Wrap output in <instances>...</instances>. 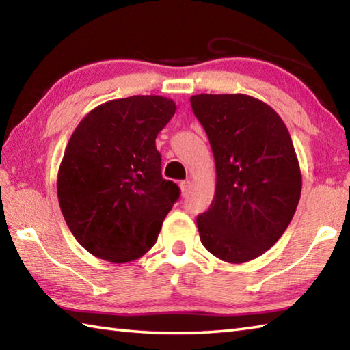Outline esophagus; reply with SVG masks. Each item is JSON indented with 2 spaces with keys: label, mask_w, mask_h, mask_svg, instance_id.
Returning <instances> with one entry per match:
<instances>
[{
  "label": "esophagus",
  "mask_w": 350,
  "mask_h": 350,
  "mask_svg": "<svg viewBox=\"0 0 350 350\" xmlns=\"http://www.w3.org/2000/svg\"><path fill=\"white\" fill-rule=\"evenodd\" d=\"M179 187H180L182 196H187L188 191H189V180H182V182L179 183Z\"/></svg>",
  "instance_id": "obj_1"
}]
</instances>
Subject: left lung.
Masks as SVG:
<instances>
[{
	"instance_id": "1",
	"label": "left lung",
	"mask_w": 350,
	"mask_h": 350,
	"mask_svg": "<svg viewBox=\"0 0 350 350\" xmlns=\"http://www.w3.org/2000/svg\"><path fill=\"white\" fill-rule=\"evenodd\" d=\"M208 135L216 193L196 222L204 247L225 262L265 253L286 232L301 196V171L281 117L244 94L189 98Z\"/></svg>"
}]
</instances>
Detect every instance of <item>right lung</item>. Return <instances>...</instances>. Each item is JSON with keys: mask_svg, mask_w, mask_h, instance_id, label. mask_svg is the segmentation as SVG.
<instances>
[{"mask_svg": "<svg viewBox=\"0 0 350 350\" xmlns=\"http://www.w3.org/2000/svg\"><path fill=\"white\" fill-rule=\"evenodd\" d=\"M176 112L161 96L117 98L75 128L58 170V202L70 233L100 259L123 264L156 244L180 196L165 180L156 137Z\"/></svg>", "mask_w": 350, "mask_h": 350, "instance_id": "right-lung-1", "label": "right lung"}]
</instances>
